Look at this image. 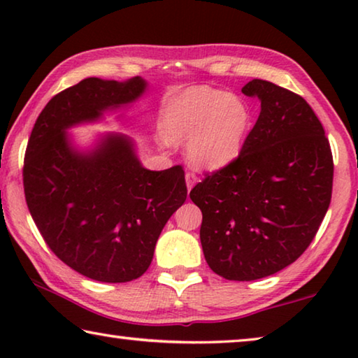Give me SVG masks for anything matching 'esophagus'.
I'll return each mask as SVG.
<instances>
[{"label": "esophagus", "mask_w": 358, "mask_h": 358, "mask_svg": "<svg viewBox=\"0 0 358 358\" xmlns=\"http://www.w3.org/2000/svg\"><path fill=\"white\" fill-rule=\"evenodd\" d=\"M197 181H199L197 175H194V173H191V172H187V173H186V187H187V191H191L192 187L196 186Z\"/></svg>", "instance_id": "1"}]
</instances>
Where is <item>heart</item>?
Instances as JSON below:
<instances>
[{
	"label": "heart",
	"instance_id": "b5f03b06",
	"mask_svg": "<svg viewBox=\"0 0 358 358\" xmlns=\"http://www.w3.org/2000/svg\"><path fill=\"white\" fill-rule=\"evenodd\" d=\"M251 128V110L240 96L196 87L169 104L162 134L186 143L187 161L201 171H220L237 159Z\"/></svg>",
	"mask_w": 358,
	"mask_h": 358
}]
</instances>
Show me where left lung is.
Masks as SVG:
<instances>
[{
    "instance_id": "left-lung-1",
    "label": "left lung",
    "mask_w": 358,
    "mask_h": 358,
    "mask_svg": "<svg viewBox=\"0 0 358 358\" xmlns=\"http://www.w3.org/2000/svg\"><path fill=\"white\" fill-rule=\"evenodd\" d=\"M241 92L259 118L232 164L192 187L201 243L216 275L252 281L299 259L329 210L333 157L316 113L301 96L254 78Z\"/></svg>"
}]
</instances>
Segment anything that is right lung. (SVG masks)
<instances>
[{
	"mask_svg": "<svg viewBox=\"0 0 358 358\" xmlns=\"http://www.w3.org/2000/svg\"><path fill=\"white\" fill-rule=\"evenodd\" d=\"M145 90L142 77L85 78L48 101L28 141L23 187L29 213L55 256L94 281L142 276L166 222L187 196L181 166L148 171L128 136H101L90 150L68 136L72 126L129 106Z\"/></svg>",
	"mask_w": 358,
	"mask_h": 358,
	"instance_id": "1",
	"label": "right lung"
}]
</instances>
